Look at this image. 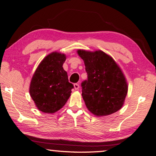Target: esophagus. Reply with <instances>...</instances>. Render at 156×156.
Listing matches in <instances>:
<instances>
[{
	"instance_id": "34e87169",
	"label": "esophagus",
	"mask_w": 156,
	"mask_h": 156,
	"mask_svg": "<svg viewBox=\"0 0 156 156\" xmlns=\"http://www.w3.org/2000/svg\"><path fill=\"white\" fill-rule=\"evenodd\" d=\"M74 88H75V90H79V88H80V86H79L78 83H75L74 84Z\"/></svg>"
}]
</instances>
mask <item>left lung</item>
<instances>
[{"instance_id":"left-lung-1","label":"left lung","mask_w":156,"mask_h":156,"mask_svg":"<svg viewBox=\"0 0 156 156\" xmlns=\"http://www.w3.org/2000/svg\"><path fill=\"white\" fill-rule=\"evenodd\" d=\"M88 74L81 83L82 97L89 111L97 117L107 116L123 106L128 83L122 69L111 56L100 50L79 49Z\"/></svg>"}]
</instances>
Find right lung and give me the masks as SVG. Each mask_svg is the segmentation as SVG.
Masks as SVG:
<instances>
[{"mask_svg": "<svg viewBox=\"0 0 156 156\" xmlns=\"http://www.w3.org/2000/svg\"><path fill=\"white\" fill-rule=\"evenodd\" d=\"M66 55L57 51L43 58L36 69L30 85V95L35 106L45 113H55L65 105L73 85L63 68Z\"/></svg>", "mask_w": 156, "mask_h": 156, "instance_id": "obj_1", "label": "right lung"}]
</instances>
